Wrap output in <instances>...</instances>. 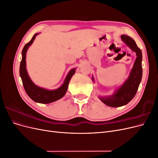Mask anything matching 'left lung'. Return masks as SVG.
<instances>
[{"instance_id":"1","label":"left lung","mask_w":158,"mask_h":158,"mask_svg":"<svg viewBox=\"0 0 158 158\" xmlns=\"http://www.w3.org/2000/svg\"><path fill=\"white\" fill-rule=\"evenodd\" d=\"M121 38L129 48L136 52V59L128 78L125 82L114 91L112 95L109 96H99V99L103 103L112 107L125 106L131 101L137 92L142 76V54L141 50L136 45L135 40L131 37L127 35H122ZM92 79L94 82V76H92Z\"/></svg>"}]
</instances>
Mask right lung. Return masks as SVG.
<instances>
[{
  "instance_id": "1",
  "label": "right lung",
  "mask_w": 158,
  "mask_h": 158,
  "mask_svg": "<svg viewBox=\"0 0 158 158\" xmlns=\"http://www.w3.org/2000/svg\"><path fill=\"white\" fill-rule=\"evenodd\" d=\"M38 34H40V33H35L33 36L31 40L23 47L22 52V58L20 66V76L22 78L23 88H24V89L28 96L35 102L43 104H47L57 101V100L60 99L64 96L66 91L68 89L70 80L72 76L75 73L76 68L71 69L69 72L63 84L59 88H56L55 89H47L45 88L38 86V85L33 83L27 73L26 69V52L28 48H29L30 46L31 45L33 41L35 39V37Z\"/></svg>"
}]
</instances>
